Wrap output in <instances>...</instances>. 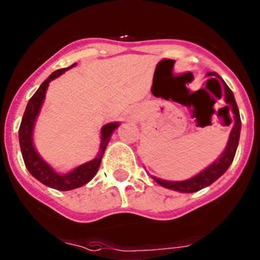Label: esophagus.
<instances>
[{
	"instance_id": "obj_1",
	"label": "esophagus",
	"mask_w": 260,
	"mask_h": 260,
	"mask_svg": "<svg viewBox=\"0 0 260 260\" xmlns=\"http://www.w3.org/2000/svg\"><path fill=\"white\" fill-rule=\"evenodd\" d=\"M131 118H132V119H135V121H137V119H138V116H137V114H132V116H131Z\"/></svg>"
}]
</instances>
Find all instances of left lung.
<instances>
[{"label": "left lung", "mask_w": 260, "mask_h": 260, "mask_svg": "<svg viewBox=\"0 0 260 260\" xmlns=\"http://www.w3.org/2000/svg\"><path fill=\"white\" fill-rule=\"evenodd\" d=\"M207 76H212L214 78H210V80H215V78H220V76L215 72H209ZM218 82V80H215ZM223 82L224 87V98H225V103L228 106H225L224 108L228 109V112L231 111L233 113V121L234 125L231 131V135H229L228 144H226L225 149L222 154L218 157V159H215L214 163H212L208 168H206L204 171H202L201 173L197 174L193 178H189L187 180H180V182H173V180H163L159 178H155L152 177L155 182L158 183L162 187L168 188V189L177 190V192L182 193H194L201 190L202 188H206L208 185L214 183L215 180L219 178L220 176H223L225 173L226 169L229 168V166L232 165L234 159V155H236L237 147L239 143V136H240V127H242V122H240V116H239V109L237 106L236 98H234L233 92L231 91L228 86L225 84V82ZM231 117V116H229ZM232 122V118H231Z\"/></svg>", "instance_id": "obj_1"}]
</instances>
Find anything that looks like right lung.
<instances>
[{
	"instance_id": "right-lung-1",
	"label": "right lung",
	"mask_w": 260,
	"mask_h": 260,
	"mask_svg": "<svg viewBox=\"0 0 260 260\" xmlns=\"http://www.w3.org/2000/svg\"><path fill=\"white\" fill-rule=\"evenodd\" d=\"M75 66L76 63H73L67 68H61L58 71H54L50 77L41 84L36 93L32 95L31 100L27 103L23 117H22L20 131H18L22 157H23L26 168L28 169L29 173L37 180H40L41 183H43L47 187L54 188L57 190H71L75 189V188H80L93 178L95 173H97L98 168H100L102 155L106 148H107V144L109 139H111L112 133L119 125L118 122H111L103 125L102 129H101V146L100 153H98L97 157L94 159L89 160V162L84 163V165L76 167L73 171H71L67 174H59L58 172L54 171L38 154V152L34 146V128L38 114H40L41 107L43 105V101H45L48 84H50L52 80L57 78L67 70L75 67Z\"/></svg>"
}]
</instances>
